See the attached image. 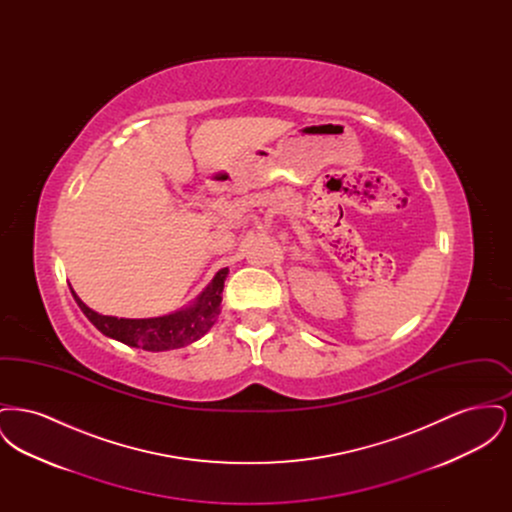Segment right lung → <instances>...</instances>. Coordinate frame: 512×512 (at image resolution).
Wrapping results in <instances>:
<instances>
[{"instance_id":"right-lung-1","label":"right lung","mask_w":512,"mask_h":512,"mask_svg":"<svg viewBox=\"0 0 512 512\" xmlns=\"http://www.w3.org/2000/svg\"><path fill=\"white\" fill-rule=\"evenodd\" d=\"M228 268H220L205 290L194 301L174 313L153 318H119L99 315L90 309L71 288L74 301L80 311L111 340L121 341L130 347L146 351H171L194 341L201 340L217 322L220 315V301Z\"/></svg>"}]
</instances>
